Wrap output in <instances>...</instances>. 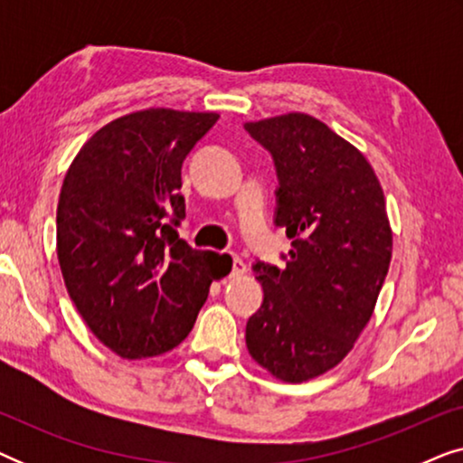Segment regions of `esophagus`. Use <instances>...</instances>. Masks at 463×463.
Instances as JSON below:
<instances>
[{"label": "esophagus", "instance_id": "esophagus-1", "mask_svg": "<svg viewBox=\"0 0 463 463\" xmlns=\"http://www.w3.org/2000/svg\"><path fill=\"white\" fill-rule=\"evenodd\" d=\"M244 274H246V263H244L240 257L233 255V261H232V276H233V278H240V276H244Z\"/></svg>", "mask_w": 463, "mask_h": 463}]
</instances>
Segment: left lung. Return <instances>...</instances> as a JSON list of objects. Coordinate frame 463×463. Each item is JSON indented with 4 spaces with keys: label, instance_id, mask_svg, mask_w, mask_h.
I'll use <instances>...</instances> for the list:
<instances>
[{
    "label": "left lung",
    "instance_id": "left-lung-1",
    "mask_svg": "<svg viewBox=\"0 0 463 463\" xmlns=\"http://www.w3.org/2000/svg\"><path fill=\"white\" fill-rule=\"evenodd\" d=\"M276 164L287 265H252L263 303L246 347L280 382L301 383L347 356L375 309L392 259L383 189L366 157L307 113L246 122Z\"/></svg>",
    "mask_w": 463,
    "mask_h": 463
}]
</instances>
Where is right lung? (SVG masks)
Masks as SVG:
<instances>
[{"instance_id":"1","label":"right lung","mask_w":463,"mask_h":463,"mask_svg":"<svg viewBox=\"0 0 463 463\" xmlns=\"http://www.w3.org/2000/svg\"><path fill=\"white\" fill-rule=\"evenodd\" d=\"M219 113L151 107L113 119L69 166L56 208V255L88 328L118 356H160L194 328L227 255L195 250L181 166Z\"/></svg>"}]
</instances>
